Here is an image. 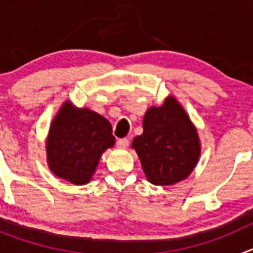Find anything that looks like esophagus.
Wrapping results in <instances>:
<instances>
[{
	"label": "esophagus",
	"instance_id": "1",
	"mask_svg": "<svg viewBox=\"0 0 253 253\" xmlns=\"http://www.w3.org/2000/svg\"><path fill=\"white\" fill-rule=\"evenodd\" d=\"M116 146L119 148H126L129 146V139L128 138H120V139L116 140Z\"/></svg>",
	"mask_w": 253,
	"mask_h": 253
}]
</instances>
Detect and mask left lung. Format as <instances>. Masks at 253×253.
Returning <instances> with one entry per match:
<instances>
[{"mask_svg": "<svg viewBox=\"0 0 253 253\" xmlns=\"http://www.w3.org/2000/svg\"><path fill=\"white\" fill-rule=\"evenodd\" d=\"M131 147L153 185H173L193 172L200 156L198 133L173 97L161 107H151L143 119V134Z\"/></svg>", "mask_w": 253, "mask_h": 253, "instance_id": "1", "label": "left lung"}]
</instances>
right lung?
<instances>
[{"label":"right lung","instance_id":"right-lung-1","mask_svg":"<svg viewBox=\"0 0 253 253\" xmlns=\"http://www.w3.org/2000/svg\"><path fill=\"white\" fill-rule=\"evenodd\" d=\"M114 143L109 120L88 109H76L66 102L49 130V167L58 177L84 185L93 175L102 152Z\"/></svg>","mask_w":253,"mask_h":253}]
</instances>
